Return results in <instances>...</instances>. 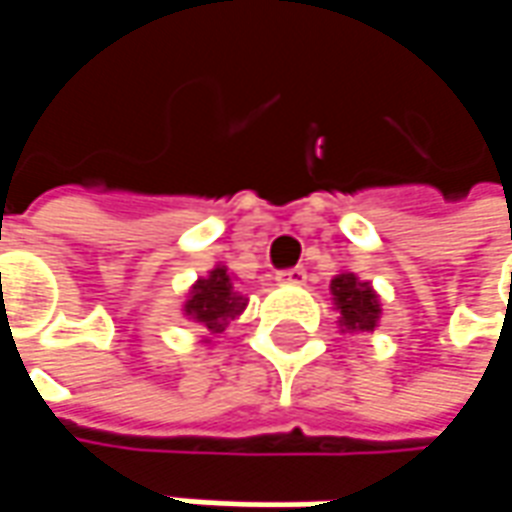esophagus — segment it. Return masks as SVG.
I'll use <instances>...</instances> for the list:
<instances>
[{
  "instance_id": "obj_1",
  "label": "esophagus",
  "mask_w": 512,
  "mask_h": 512,
  "mask_svg": "<svg viewBox=\"0 0 512 512\" xmlns=\"http://www.w3.org/2000/svg\"><path fill=\"white\" fill-rule=\"evenodd\" d=\"M305 279V267H290V270L276 273V282H279V285H305Z\"/></svg>"
}]
</instances>
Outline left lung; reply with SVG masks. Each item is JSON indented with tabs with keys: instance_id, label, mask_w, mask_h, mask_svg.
I'll list each match as a JSON object with an SVG mask.
<instances>
[{
	"instance_id": "left-lung-1",
	"label": "left lung",
	"mask_w": 512,
	"mask_h": 512,
	"mask_svg": "<svg viewBox=\"0 0 512 512\" xmlns=\"http://www.w3.org/2000/svg\"><path fill=\"white\" fill-rule=\"evenodd\" d=\"M333 310L339 313L342 333H373L382 319V299L370 282L359 279L353 270H342L330 279Z\"/></svg>"
}]
</instances>
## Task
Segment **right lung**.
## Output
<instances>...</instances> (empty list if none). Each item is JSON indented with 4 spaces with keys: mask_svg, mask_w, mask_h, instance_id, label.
I'll return each mask as SVG.
<instances>
[{
    "mask_svg": "<svg viewBox=\"0 0 512 512\" xmlns=\"http://www.w3.org/2000/svg\"><path fill=\"white\" fill-rule=\"evenodd\" d=\"M245 307L247 296L236 290V276L219 262L207 270V276H199L190 285L182 302V316L205 327V342H210V336L225 333V327L233 325Z\"/></svg>",
    "mask_w": 512,
    "mask_h": 512,
    "instance_id": "obj_1",
    "label": "right lung"
}]
</instances>
